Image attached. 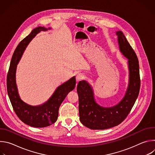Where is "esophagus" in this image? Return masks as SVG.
Masks as SVG:
<instances>
[{
	"instance_id": "34e87169",
	"label": "esophagus",
	"mask_w": 155,
	"mask_h": 155,
	"mask_svg": "<svg viewBox=\"0 0 155 155\" xmlns=\"http://www.w3.org/2000/svg\"><path fill=\"white\" fill-rule=\"evenodd\" d=\"M85 78V76L84 75H83V74H78V75H77V77H76V79H77V81H81V80H84Z\"/></svg>"
}]
</instances>
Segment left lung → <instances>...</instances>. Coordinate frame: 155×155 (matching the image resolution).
I'll use <instances>...</instances> for the list:
<instances>
[{"mask_svg": "<svg viewBox=\"0 0 155 155\" xmlns=\"http://www.w3.org/2000/svg\"><path fill=\"white\" fill-rule=\"evenodd\" d=\"M120 51L128 59L129 84L121 101L112 107H103L97 104L91 86L86 81L78 83L80 122L91 129H106L120 124L127 117L139 96L140 79L137 56L123 33L117 32Z\"/></svg>", "mask_w": 155, "mask_h": 155, "instance_id": "left-lung-1", "label": "left lung"}]
</instances>
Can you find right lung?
<instances>
[{
    "label": "right lung",
    "mask_w": 155,
    "mask_h": 155,
    "mask_svg": "<svg viewBox=\"0 0 155 155\" xmlns=\"http://www.w3.org/2000/svg\"><path fill=\"white\" fill-rule=\"evenodd\" d=\"M47 30L48 29L44 27L36 28L20 41L12 56L7 78L8 95L15 114L24 123L35 127H47L56 121L61 103L74 89L76 84L75 77H73L59 86L47 102L39 106L29 105L20 99L16 84L17 64L32 39L40 31Z\"/></svg>",
    "instance_id": "1"
}]
</instances>
